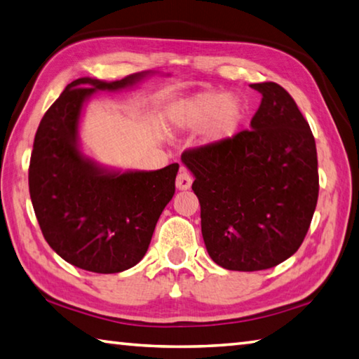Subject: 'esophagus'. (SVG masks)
<instances>
[{
	"label": "esophagus",
	"mask_w": 359,
	"mask_h": 359,
	"mask_svg": "<svg viewBox=\"0 0 359 359\" xmlns=\"http://www.w3.org/2000/svg\"><path fill=\"white\" fill-rule=\"evenodd\" d=\"M191 184H193L191 175L188 174L185 168H180L177 177H175V187H177L179 190H188V188L191 187Z\"/></svg>",
	"instance_id": "obj_1"
}]
</instances>
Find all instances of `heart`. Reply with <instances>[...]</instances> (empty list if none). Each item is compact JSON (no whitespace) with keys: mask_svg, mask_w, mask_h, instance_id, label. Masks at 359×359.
<instances>
[{"mask_svg":"<svg viewBox=\"0 0 359 359\" xmlns=\"http://www.w3.org/2000/svg\"><path fill=\"white\" fill-rule=\"evenodd\" d=\"M246 114L245 102L223 90H205L180 102L174 109V122L179 127L198 130L204 127L208 142H218L237 133Z\"/></svg>","mask_w":359,"mask_h":359,"instance_id":"1","label":"heart"}]
</instances>
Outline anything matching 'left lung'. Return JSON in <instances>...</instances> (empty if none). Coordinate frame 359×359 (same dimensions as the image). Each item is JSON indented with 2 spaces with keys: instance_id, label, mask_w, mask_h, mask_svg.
Returning <instances> with one entry per match:
<instances>
[{
  "instance_id": "8db88e82",
  "label": "left lung",
  "mask_w": 359,
  "mask_h": 359,
  "mask_svg": "<svg viewBox=\"0 0 359 359\" xmlns=\"http://www.w3.org/2000/svg\"><path fill=\"white\" fill-rule=\"evenodd\" d=\"M262 94L251 128L187 149L208 256L227 270L257 271L298 251L318 198L317 149L308 121L278 83Z\"/></svg>"
}]
</instances>
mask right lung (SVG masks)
<instances>
[{
  "instance_id": "right-lung-1",
  "label": "right lung",
  "mask_w": 359,
  "mask_h": 359,
  "mask_svg": "<svg viewBox=\"0 0 359 359\" xmlns=\"http://www.w3.org/2000/svg\"><path fill=\"white\" fill-rule=\"evenodd\" d=\"M147 74L117 81L78 78L43 114L29 160V196L47 243L66 262L93 273L132 269L151 243L175 191L177 163L151 172H105L76 147L84 100L95 89L132 86Z\"/></svg>"
}]
</instances>
